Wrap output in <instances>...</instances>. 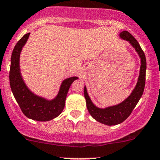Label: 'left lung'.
I'll return each mask as SVG.
<instances>
[{"label":"left lung","instance_id":"obj_1","mask_svg":"<svg viewBox=\"0 0 160 160\" xmlns=\"http://www.w3.org/2000/svg\"><path fill=\"white\" fill-rule=\"evenodd\" d=\"M119 36L122 39L129 42V44L135 49L141 61L139 75L135 88L132 90L129 96L125 98L123 101L116 105L109 106V107L101 108H98L92 102L91 99L88 93L86 86H84L83 93L88 110L90 114L98 122L106 125H116L123 122L125 119L128 118L132 111L135 108L136 104L142 95L146 83V59L144 52L142 51L140 45L137 40L132 36L127 31H123L119 34Z\"/></svg>","mask_w":160,"mask_h":160}]
</instances>
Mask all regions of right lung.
Segmentation results:
<instances>
[{
	"label": "right lung",
	"mask_w": 160,
	"mask_h": 160,
	"mask_svg": "<svg viewBox=\"0 0 160 160\" xmlns=\"http://www.w3.org/2000/svg\"><path fill=\"white\" fill-rule=\"evenodd\" d=\"M29 35L30 33L25 34L13 49L9 74L11 89L21 110L27 118L38 122H48L62 113L70 87L78 77H71L62 80L59 92L53 99L38 96L31 91L24 81L20 69V55Z\"/></svg>",
	"instance_id": "obj_1"
}]
</instances>
